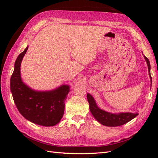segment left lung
Masks as SVG:
<instances>
[{"label": "left lung", "instance_id": "left-lung-1", "mask_svg": "<svg viewBox=\"0 0 158 158\" xmlns=\"http://www.w3.org/2000/svg\"><path fill=\"white\" fill-rule=\"evenodd\" d=\"M146 62L148 65L149 69V74L150 75L151 81L152 82V78L150 74V62L149 59L145 56ZM87 98H88L89 105V110L91 111L93 116L95 117V119L100 122L101 124L106 126H119L123 125L130 120L135 118L137 115H139L138 113H119V114H113L108 112H106L105 110L100 109L97 106L95 102L94 99L93 97L88 94H87Z\"/></svg>", "mask_w": 158, "mask_h": 158}]
</instances>
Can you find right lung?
Returning <instances> with one entry per match:
<instances>
[{
  "label": "right lung",
  "mask_w": 158,
  "mask_h": 158,
  "mask_svg": "<svg viewBox=\"0 0 158 158\" xmlns=\"http://www.w3.org/2000/svg\"><path fill=\"white\" fill-rule=\"evenodd\" d=\"M28 47L18 56L11 77L10 86L13 98L19 113L26 119L43 126H53L64 115L68 85H62L53 91L35 92L22 81L20 65Z\"/></svg>",
  "instance_id": "right-lung-1"
}]
</instances>
